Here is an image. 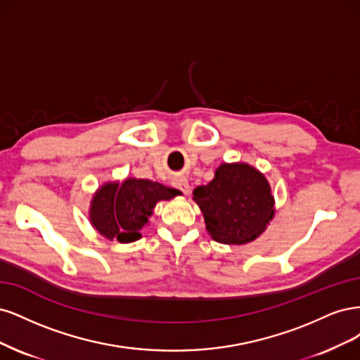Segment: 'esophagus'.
Returning <instances> with one entry per match:
<instances>
[{
  "label": "esophagus",
  "mask_w": 360,
  "mask_h": 360,
  "mask_svg": "<svg viewBox=\"0 0 360 360\" xmlns=\"http://www.w3.org/2000/svg\"><path fill=\"white\" fill-rule=\"evenodd\" d=\"M173 187L181 190L184 194L190 193V184H188V179L185 176H176L175 179H173Z\"/></svg>",
  "instance_id": "1"
}]
</instances>
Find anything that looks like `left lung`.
<instances>
[{
	"label": "left lung",
	"mask_w": 360,
	"mask_h": 360,
	"mask_svg": "<svg viewBox=\"0 0 360 360\" xmlns=\"http://www.w3.org/2000/svg\"><path fill=\"white\" fill-rule=\"evenodd\" d=\"M207 233L217 242L242 245L266 230L275 214L271 185L247 163H223L214 179L193 191Z\"/></svg>",
	"instance_id": "1"
}]
</instances>
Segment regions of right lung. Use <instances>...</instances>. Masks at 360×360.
Wrapping results in <instances>:
<instances>
[{"instance_id":"1","label":"right lung","mask_w":360,"mask_h":360,"mask_svg":"<svg viewBox=\"0 0 360 360\" xmlns=\"http://www.w3.org/2000/svg\"><path fill=\"white\" fill-rule=\"evenodd\" d=\"M178 194V190L149 179L127 178L122 184L106 182L91 200V224L104 239L134 242L142 236L141 230L148 224L155 205Z\"/></svg>"}]
</instances>
